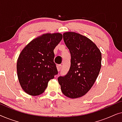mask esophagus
Returning <instances> with one entry per match:
<instances>
[{
    "instance_id": "esophagus-1",
    "label": "esophagus",
    "mask_w": 122,
    "mask_h": 122,
    "mask_svg": "<svg viewBox=\"0 0 122 122\" xmlns=\"http://www.w3.org/2000/svg\"><path fill=\"white\" fill-rule=\"evenodd\" d=\"M56 68H57L58 71H61V64L57 65V66H56Z\"/></svg>"
}]
</instances>
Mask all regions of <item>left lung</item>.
<instances>
[{"mask_svg":"<svg viewBox=\"0 0 122 122\" xmlns=\"http://www.w3.org/2000/svg\"><path fill=\"white\" fill-rule=\"evenodd\" d=\"M71 55L67 74L58 78L63 94L70 98L81 97L91 89L101 68L102 54L91 40L75 32L63 34Z\"/></svg>","mask_w":122,"mask_h":122,"instance_id":"obj_1","label":"left lung"}]
</instances>
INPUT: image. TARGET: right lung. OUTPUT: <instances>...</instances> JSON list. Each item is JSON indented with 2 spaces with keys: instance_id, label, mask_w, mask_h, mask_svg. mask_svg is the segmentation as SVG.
I'll use <instances>...</instances> for the list:
<instances>
[{
  "instance_id": "add662e5",
  "label": "right lung",
  "mask_w": 122,
  "mask_h": 122,
  "mask_svg": "<svg viewBox=\"0 0 122 122\" xmlns=\"http://www.w3.org/2000/svg\"><path fill=\"white\" fill-rule=\"evenodd\" d=\"M63 38L61 33H46L25 46L16 64L20 84L25 92L36 96L44 92L51 79L58 74L54 49Z\"/></svg>"
}]
</instances>
